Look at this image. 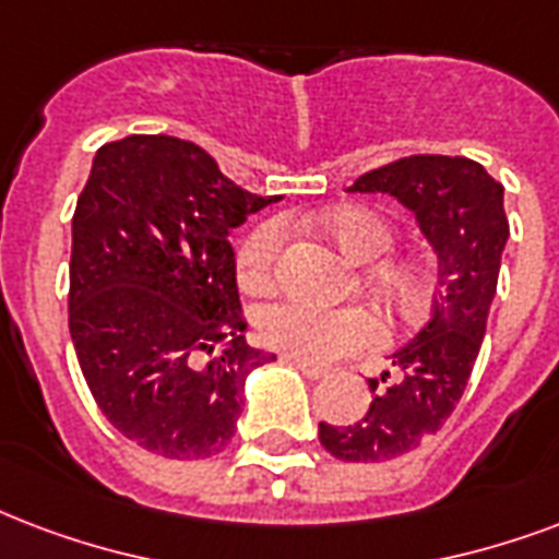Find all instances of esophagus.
Listing matches in <instances>:
<instances>
[{
  "label": "esophagus",
  "mask_w": 559,
  "mask_h": 559,
  "mask_svg": "<svg viewBox=\"0 0 559 559\" xmlns=\"http://www.w3.org/2000/svg\"><path fill=\"white\" fill-rule=\"evenodd\" d=\"M284 364L293 366V369H298V372L305 374V378H310V381H319V378H325L328 369H322V366H310L305 364V360H298V357H284Z\"/></svg>",
  "instance_id": "obj_1"
}]
</instances>
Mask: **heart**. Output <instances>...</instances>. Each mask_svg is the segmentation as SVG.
Masks as SVG:
<instances>
[{
	"instance_id": "obj_1",
	"label": "heart",
	"mask_w": 559,
	"mask_h": 559,
	"mask_svg": "<svg viewBox=\"0 0 559 559\" xmlns=\"http://www.w3.org/2000/svg\"><path fill=\"white\" fill-rule=\"evenodd\" d=\"M325 228L348 258L360 263L378 261L395 246V228L386 216L369 207H334L322 216ZM284 251V225L278 219L261 223L242 240L237 254V275L249 293L272 287ZM374 293L402 317L425 308L431 293V275L416 261H383L369 272ZM263 343L284 355L331 364L336 357L355 355L381 340V325L369 310L357 305L328 308L308 298H284L266 305L258 317Z\"/></svg>"
}]
</instances>
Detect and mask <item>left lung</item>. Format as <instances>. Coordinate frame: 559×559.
I'll use <instances>...</instances> for the list:
<instances>
[{
    "label": "left lung",
    "mask_w": 559,
    "mask_h": 559,
    "mask_svg": "<svg viewBox=\"0 0 559 559\" xmlns=\"http://www.w3.org/2000/svg\"><path fill=\"white\" fill-rule=\"evenodd\" d=\"M348 193L393 195L416 216L440 266L431 319L393 352V381L390 372L383 388L369 378L374 399L364 419L319 421V442L336 460L381 463L419 449L457 407L487 334L510 225L504 187L468 157H402L357 178Z\"/></svg>",
    "instance_id": "left-lung-1"
}]
</instances>
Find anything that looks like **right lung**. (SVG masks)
Here are the masks:
<instances>
[{
  "label": "right lung",
  "mask_w": 559,
  "mask_h": 559,
  "mask_svg": "<svg viewBox=\"0 0 559 559\" xmlns=\"http://www.w3.org/2000/svg\"><path fill=\"white\" fill-rule=\"evenodd\" d=\"M272 202L166 134L93 157L72 216L70 334L99 411L140 449L202 460L231 442L246 378L275 360L242 340L231 231Z\"/></svg>",
  "instance_id": "right-lung-1"
}]
</instances>
